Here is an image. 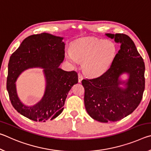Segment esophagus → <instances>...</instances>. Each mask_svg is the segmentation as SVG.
<instances>
[{"mask_svg": "<svg viewBox=\"0 0 151 151\" xmlns=\"http://www.w3.org/2000/svg\"><path fill=\"white\" fill-rule=\"evenodd\" d=\"M78 83H81L82 80L83 79V75H82L81 73L78 74Z\"/></svg>", "mask_w": 151, "mask_h": 151, "instance_id": "esophagus-1", "label": "esophagus"}]
</instances>
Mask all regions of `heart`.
Instances as JSON below:
<instances>
[{
    "mask_svg": "<svg viewBox=\"0 0 151 151\" xmlns=\"http://www.w3.org/2000/svg\"><path fill=\"white\" fill-rule=\"evenodd\" d=\"M116 47L111 40L88 38L74 42L66 58L73 65L83 61V70L91 76L103 75L108 70L115 58Z\"/></svg>",
    "mask_w": 151,
    "mask_h": 151,
    "instance_id": "obj_1",
    "label": "heart"
}]
</instances>
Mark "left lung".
Returning a JSON list of instances; mask_svg holds the SVG:
<instances>
[{
    "instance_id": "1",
    "label": "left lung",
    "mask_w": 151,
    "mask_h": 151,
    "mask_svg": "<svg viewBox=\"0 0 151 151\" xmlns=\"http://www.w3.org/2000/svg\"><path fill=\"white\" fill-rule=\"evenodd\" d=\"M120 45L109 69L99 77L83 79L84 102L88 114L101 122H115L131 114L142 100L145 86V63L134 42L124 34H106ZM126 72L127 83L119 80ZM124 83L123 89L119 85Z\"/></svg>"
}]
</instances>
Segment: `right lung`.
Returning <instances> with one entry per match:
<instances>
[{"label": "right lung", "instance_id": "right-lung-1", "mask_svg": "<svg viewBox=\"0 0 151 151\" xmlns=\"http://www.w3.org/2000/svg\"><path fill=\"white\" fill-rule=\"evenodd\" d=\"M63 39L46 32L30 35L10 57L6 82L10 101L18 112L32 121L45 122L57 117L63 111L68 92L78 83L77 73L59 68L65 58ZM35 67L44 68L45 92L39 103L28 107L17 97L15 82L22 71Z\"/></svg>", "mask_w": 151, "mask_h": 151}]
</instances>
